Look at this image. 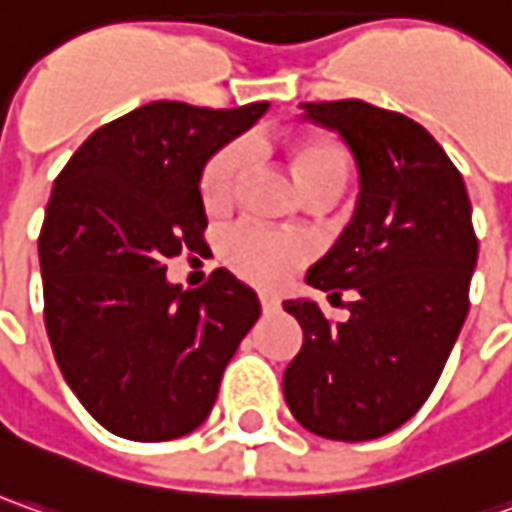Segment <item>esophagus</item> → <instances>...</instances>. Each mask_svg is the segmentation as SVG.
<instances>
[{"label": "esophagus", "instance_id": "34e87169", "mask_svg": "<svg viewBox=\"0 0 512 512\" xmlns=\"http://www.w3.org/2000/svg\"><path fill=\"white\" fill-rule=\"evenodd\" d=\"M260 306H263V311L269 314V311H277L280 303H277V297H274V294H260Z\"/></svg>", "mask_w": 512, "mask_h": 512}]
</instances>
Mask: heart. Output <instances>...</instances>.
I'll list each match as a JSON object with an SVG mask.
<instances>
[{"label": "heart", "instance_id": "1", "mask_svg": "<svg viewBox=\"0 0 512 512\" xmlns=\"http://www.w3.org/2000/svg\"><path fill=\"white\" fill-rule=\"evenodd\" d=\"M246 144H226L218 150L201 175V201L209 212L229 209L238 195L240 178L246 172ZM291 172L303 198L317 192L340 195L348 181V155L340 144L317 138L300 141L289 152ZM306 243L294 235H280L255 223H240L221 238V257L243 280L257 286H277L286 274L306 260Z\"/></svg>", "mask_w": 512, "mask_h": 512}]
</instances>
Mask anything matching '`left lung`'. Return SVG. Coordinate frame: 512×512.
<instances>
[{
  "instance_id": "left-lung-1",
  "label": "left lung",
  "mask_w": 512,
  "mask_h": 512,
  "mask_svg": "<svg viewBox=\"0 0 512 512\" xmlns=\"http://www.w3.org/2000/svg\"><path fill=\"white\" fill-rule=\"evenodd\" d=\"M300 107L343 138L360 175L354 218L306 283L354 300L343 323L309 297L283 303L303 328L283 397L306 431L368 442L431 397L465 326L479 240L465 181L422 124L360 98Z\"/></svg>"
}]
</instances>
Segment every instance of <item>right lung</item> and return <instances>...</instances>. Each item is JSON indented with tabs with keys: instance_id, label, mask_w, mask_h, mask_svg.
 Listing matches in <instances>:
<instances>
[{
	"instance_id": "right-lung-1",
	"label": "right lung",
	"mask_w": 512,
	"mask_h": 512,
	"mask_svg": "<svg viewBox=\"0 0 512 512\" xmlns=\"http://www.w3.org/2000/svg\"><path fill=\"white\" fill-rule=\"evenodd\" d=\"M266 110L152 101L98 127L53 184L39 235L47 337L70 391L115 436L167 442L203 425L260 317L232 272L181 289L164 263L198 252L203 167Z\"/></svg>"
}]
</instances>
